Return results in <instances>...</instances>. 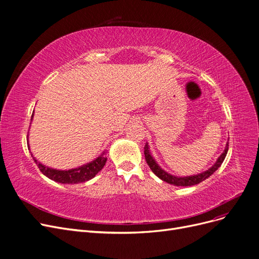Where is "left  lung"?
<instances>
[{
    "instance_id": "1",
    "label": "left lung",
    "mask_w": 259,
    "mask_h": 259,
    "mask_svg": "<svg viewBox=\"0 0 259 259\" xmlns=\"http://www.w3.org/2000/svg\"><path fill=\"white\" fill-rule=\"evenodd\" d=\"M227 151H229V144H226V148H225L224 152L220 155V157L217 159L215 163L212 165V167L210 169H208L207 171L200 173L198 175H192V177L178 178V177H173V175L163 171L159 167V165L156 163V161L154 160V158L152 157L148 144H146V147H144V155H146V160L149 164L150 169L153 171V173L156 175V177H158L160 180H162L163 182H167L168 184H171V185H174V186H184V187H186V186L196 185V184H199V183L205 181L206 179H208L211 174H213V172L215 170H218V168L220 167L221 163L223 162V160L226 156Z\"/></svg>"
}]
</instances>
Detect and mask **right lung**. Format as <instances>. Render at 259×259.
<instances>
[{
	"instance_id": "add662e5",
	"label": "right lung",
	"mask_w": 259,
	"mask_h": 259,
	"mask_svg": "<svg viewBox=\"0 0 259 259\" xmlns=\"http://www.w3.org/2000/svg\"><path fill=\"white\" fill-rule=\"evenodd\" d=\"M33 116L34 115H32V118H33ZM34 160H35L36 164L38 165L39 170L50 180L61 183V184H77V183L87 182V181L91 180L92 178H95L97 173L100 172L103 169V167L105 165L107 157L105 156L104 153H103L94 161H91L84 165H80V167H78V168L71 169V170L52 169V168L46 167V165L38 162L36 158H34Z\"/></svg>"
}]
</instances>
